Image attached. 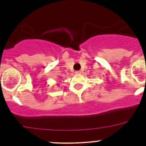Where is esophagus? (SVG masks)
Returning <instances> with one entry per match:
<instances>
[{
  "label": "esophagus",
  "instance_id": "34e87169",
  "mask_svg": "<svg viewBox=\"0 0 146 146\" xmlns=\"http://www.w3.org/2000/svg\"><path fill=\"white\" fill-rule=\"evenodd\" d=\"M76 74H80V73H81V71H80V70H76Z\"/></svg>",
  "mask_w": 146,
  "mask_h": 146
}]
</instances>
